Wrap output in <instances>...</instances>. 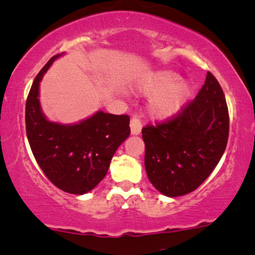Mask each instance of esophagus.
<instances>
[{
	"label": "esophagus",
	"instance_id": "1",
	"mask_svg": "<svg viewBox=\"0 0 255 255\" xmlns=\"http://www.w3.org/2000/svg\"><path fill=\"white\" fill-rule=\"evenodd\" d=\"M141 128H142V124H141V119L139 115H133V118L130 120V131L134 135L140 134Z\"/></svg>",
	"mask_w": 255,
	"mask_h": 255
}]
</instances>
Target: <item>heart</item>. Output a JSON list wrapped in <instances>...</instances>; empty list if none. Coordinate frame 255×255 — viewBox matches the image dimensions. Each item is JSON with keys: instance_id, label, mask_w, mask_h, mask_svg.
<instances>
[{"instance_id": "heart-1", "label": "heart", "mask_w": 255, "mask_h": 255, "mask_svg": "<svg viewBox=\"0 0 255 255\" xmlns=\"http://www.w3.org/2000/svg\"><path fill=\"white\" fill-rule=\"evenodd\" d=\"M179 78V75L173 71H160L141 87L143 93L154 94L149 109L158 119H170L178 114L191 96L190 85L178 82Z\"/></svg>"}]
</instances>
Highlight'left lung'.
Masks as SVG:
<instances>
[{
  "instance_id": "obj_1",
  "label": "left lung",
  "mask_w": 255,
  "mask_h": 255,
  "mask_svg": "<svg viewBox=\"0 0 255 255\" xmlns=\"http://www.w3.org/2000/svg\"><path fill=\"white\" fill-rule=\"evenodd\" d=\"M146 173L168 197L194 191L225 153L229 114L220 83L211 72L195 100L172 118L142 128Z\"/></svg>"
}]
</instances>
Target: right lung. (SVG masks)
Wrapping results in <instances>:
<instances>
[{
    "label": "right lung",
    "mask_w": 255,
    "mask_h": 255,
    "mask_svg": "<svg viewBox=\"0 0 255 255\" xmlns=\"http://www.w3.org/2000/svg\"><path fill=\"white\" fill-rule=\"evenodd\" d=\"M58 57H52L33 82L26 102V133L51 183L69 194L83 195L103 179L118 147L129 136V116L98 112L77 125L48 121L40 108L39 84Z\"/></svg>",
    "instance_id": "1"
}]
</instances>
